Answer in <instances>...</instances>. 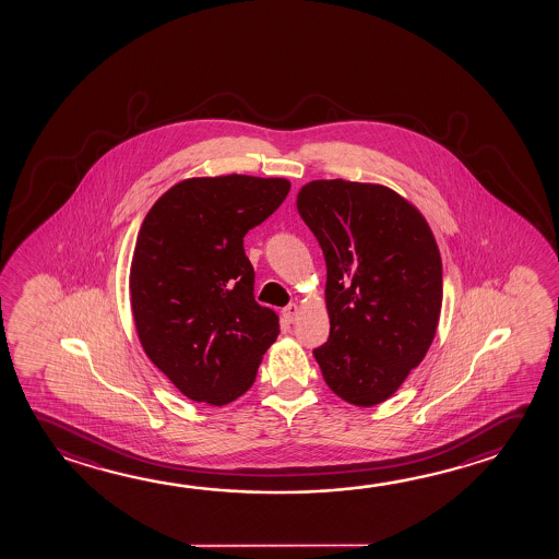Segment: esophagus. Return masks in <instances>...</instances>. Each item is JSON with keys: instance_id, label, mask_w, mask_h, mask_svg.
I'll list each match as a JSON object with an SVG mask.
<instances>
[{"instance_id": "obj_1", "label": "esophagus", "mask_w": 559, "mask_h": 559, "mask_svg": "<svg viewBox=\"0 0 559 559\" xmlns=\"http://www.w3.org/2000/svg\"><path fill=\"white\" fill-rule=\"evenodd\" d=\"M282 314H284V319L289 322V324H293L295 320H297V317H299V307L297 305H287L284 310H282Z\"/></svg>"}]
</instances>
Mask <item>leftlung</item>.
Listing matches in <instances>:
<instances>
[{
    "instance_id": "obj_1",
    "label": "left lung",
    "mask_w": 559,
    "mask_h": 559,
    "mask_svg": "<svg viewBox=\"0 0 559 559\" xmlns=\"http://www.w3.org/2000/svg\"><path fill=\"white\" fill-rule=\"evenodd\" d=\"M297 210L326 262L330 336L312 355L340 399L381 404L433 342L443 266L431 229L390 188L342 178L302 187Z\"/></svg>"
}]
</instances>
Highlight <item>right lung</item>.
<instances>
[{
    "instance_id": "1",
    "label": "right lung",
    "mask_w": 559,
    "mask_h": 559,
    "mask_svg": "<svg viewBox=\"0 0 559 559\" xmlns=\"http://www.w3.org/2000/svg\"><path fill=\"white\" fill-rule=\"evenodd\" d=\"M289 194L284 178H190L160 195L138 233L130 295L145 354L187 399L223 406L257 379L280 334L254 299L245 235Z\"/></svg>"
}]
</instances>
